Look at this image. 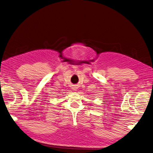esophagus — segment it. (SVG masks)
Returning <instances> with one entry per match:
<instances>
[{
  "instance_id": "obj_1",
  "label": "esophagus",
  "mask_w": 153,
  "mask_h": 153,
  "mask_svg": "<svg viewBox=\"0 0 153 153\" xmlns=\"http://www.w3.org/2000/svg\"><path fill=\"white\" fill-rule=\"evenodd\" d=\"M72 89L74 90V91H76V90L77 89V87H73Z\"/></svg>"
}]
</instances>
